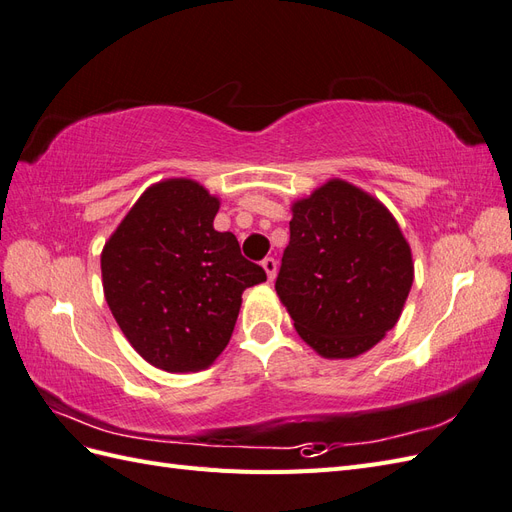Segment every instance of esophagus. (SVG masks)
<instances>
[{"label": "esophagus", "instance_id": "obj_1", "mask_svg": "<svg viewBox=\"0 0 512 512\" xmlns=\"http://www.w3.org/2000/svg\"><path fill=\"white\" fill-rule=\"evenodd\" d=\"M262 269L267 271V277L269 280H273L275 273H277V260L273 256H267L265 260H262Z\"/></svg>", "mask_w": 512, "mask_h": 512}]
</instances>
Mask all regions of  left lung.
<instances>
[{"label":"left lung","mask_w":512,"mask_h":512,"mask_svg":"<svg viewBox=\"0 0 512 512\" xmlns=\"http://www.w3.org/2000/svg\"><path fill=\"white\" fill-rule=\"evenodd\" d=\"M410 245L376 198L333 179L292 207L275 290L303 342L350 359L395 327L412 286Z\"/></svg>","instance_id":"left-lung-1"}]
</instances>
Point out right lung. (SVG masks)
I'll return each instance as SVG.
<instances>
[{
  "label": "right lung",
  "instance_id": "1",
  "mask_svg": "<svg viewBox=\"0 0 512 512\" xmlns=\"http://www.w3.org/2000/svg\"><path fill=\"white\" fill-rule=\"evenodd\" d=\"M220 200L190 179L149 188L102 252L106 303L145 361L164 371L209 367L235 329L245 288L267 280L218 232Z\"/></svg>",
  "mask_w": 512,
  "mask_h": 512
}]
</instances>
